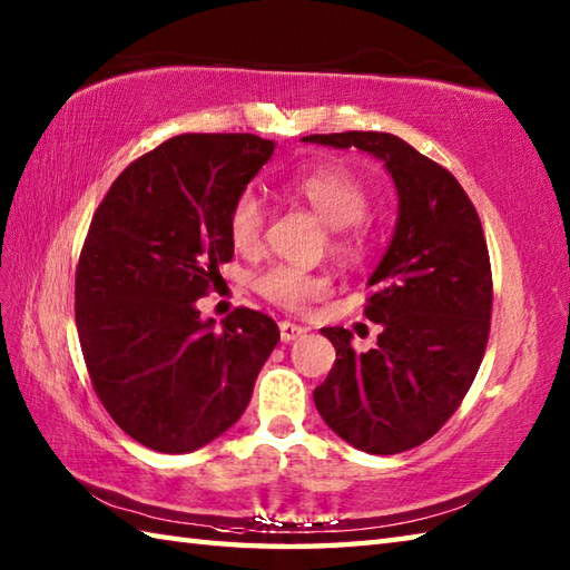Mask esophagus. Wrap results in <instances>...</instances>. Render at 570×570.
<instances>
[{
    "label": "esophagus",
    "instance_id": "1",
    "mask_svg": "<svg viewBox=\"0 0 570 570\" xmlns=\"http://www.w3.org/2000/svg\"><path fill=\"white\" fill-rule=\"evenodd\" d=\"M278 333H282V343H294L296 337L306 333V328H301V325H296V323L282 321V323H278Z\"/></svg>",
    "mask_w": 570,
    "mask_h": 570
}]
</instances>
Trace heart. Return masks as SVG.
I'll return each instance as SVG.
<instances>
[{"instance_id": "b5f03b06", "label": "heart", "mask_w": 570, "mask_h": 570, "mask_svg": "<svg viewBox=\"0 0 570 570\" xmlns=\"http://www.w3.org/2000/svg\"><path fill=\"white\" fill-rule=\"evenodd\" d=\"M296 198L308 203L325 225L335 227L333 247L341 257L357 259L367 249V233L360 225L370 208V193L365 184L345 166L323 164L298 171L288 184ZM264 227V203L252 188L239 190L229 205L227 237L237 252H252L259 245ZM257 292L272 304L296 311L311 298L325 292V278L294 269V266H272L254 278Z\"/></svg>"}]
</instances>
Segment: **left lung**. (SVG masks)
Instances as JSON below:
<instances>
[{
  "label": "left lung",
  "mask_w": 570,
  "mask_h": 570,
  "mask_svg": "<svg viewBox=\"0 0 570 570\" xmlns=\"http://www.w3.org/2000/svg\"><path fill=\"white\" fill-rule=\"evenodd\" d=\"M304 141L372 154L396 196L394 237L370 276L365 316L382 325L367 353L353 333L323 328L335 365L313 399L323 421L374 455L416 448L455 414L488 347L492 272L475 205L451 171L386 131Z\"/></svg>",
  "instance_id": "8db88e82"
}]
</instances>
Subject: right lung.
<instances>
[{
  "label": "right lung",
  "instance_id": "obj_1",
  "mask_svg": "<svg viewBox=\"0 0 570 570\" xmlns=\"http://www.w3.org/2000/svg\"><path fill=\"white\" fill-rule=\"evenodd\" d=\"M257 135H178L107 190L76 272V325L95 392L131 439L190 453L245 414L278 343L266 313L235 308L215 331L196 301L233 259L229 205L272 159Z\"/></svg>",
  "mask_w": 570,
  "mask_h": 570
}]
</instances>
